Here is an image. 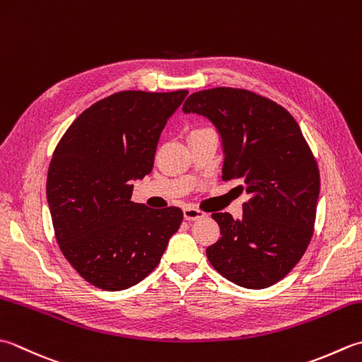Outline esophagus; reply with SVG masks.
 Returning a JSON list of instances; mask_svg holds the SVG:
<instances>
[{"label":"esophagus","instance_id":"34e87169","mask_svg":"<svg viewBox=\"0 0 362 362\" xmlns=\"http://www.w3.org/2000/svg\"><path fill=\"white\" fill-rule=\"evenodd\" d=\"M183 218H185L187 221H196V219L205 218V214L194 207H185L183 209Z\"/></svg>","mask_w":362,"mask_h":362}]
</instances>
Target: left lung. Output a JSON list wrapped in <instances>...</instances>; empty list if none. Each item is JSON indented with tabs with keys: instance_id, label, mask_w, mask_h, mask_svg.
<instances>
[{
	"instance_id": "1",
	"label": "left lung",
	"mask_w": 362,
	"mask_h": 362,
	"mask_svg": "<svg viewBox=\"0 0 362 362\" xmlns=\"http://www.w3.org/2000/svg\"><path fill=\"white\" fill-rule=\"evenodd\" d=\"M182 111L215 125L223 180H242L250 194L240 219L211 215L221 237L207 247L209 262L240 287L276 284L308 250L320 193L317 161L300 125L281 105L233 88L194 92Z\"/></svg>"
}]
</instances>
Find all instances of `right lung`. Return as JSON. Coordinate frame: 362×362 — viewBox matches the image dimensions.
<instances>
[{"instance_id": "right-lung-1", "label": "right lung", "mask_w": 362, "mask_h": 362, "mask_svg": "<svg viewBox=\"0 0 362 362\" xmlns=\"http://www.w3.org/2000/svg\"><path fill=\"white\" fill-rule=\"evenodd\" d=\"M188 90H120L83 111L49 161L47 201L64 257L89 284L117 292L160 264L179 207L132 202L151 174L160 134Z\"/></svg>"}]
</instances>
